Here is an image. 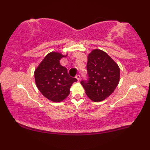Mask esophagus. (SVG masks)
Masks as SVG:
<instances>
[{
	"instance_id": "obj_1",
	"label": "esophagus",
	"mask_w": 150,
	"mask_h": 150,
	"mask_svg": "<svg viewBox=\"0 0 150 150\" xmlns=\"http://www.w3.org/2000/svg\"><path fill=\"white\" fill-rule=\"evenodd\" d=\"M76 79H77V81H80V79H81V77H80V75H77V76H76Z\"/></svg>"
}]
</instances>
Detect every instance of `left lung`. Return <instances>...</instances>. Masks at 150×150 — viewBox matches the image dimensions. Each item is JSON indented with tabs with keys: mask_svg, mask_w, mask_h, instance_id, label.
I'll use <instances>...</instances> for the list:
<instances>
[{
	"mask_svg": "<svg viewBox=\"0 0 150 150\" xmlns=\"http://www.w3.org/2000/svg\"><path fill=\"white\" fill-rule=\"evenodd\" d=\"M89 81H81L88 98L103 101L112 94L120 81V68L104 51L94 49L88 55Z\"/></svg>",
	"mask_w": 150,
	"mask_h": 150,
	"instance_id": "left-lung-1",
	"label": "left lung"
}]
</instances>
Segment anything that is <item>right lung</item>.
Listing matches in <instances>:
<instances>
[{"instance_id":"add662e5","label":"right lung","mask_w":150,"mask_h":150,"mask_svg":"<svg viewBox=\"0 0 150 150\" xmlns=\"http://www.w3.org/2000/svg\"><path fill=\"white\" fill-rule=\"evenodd\" d=\"M67 55L57 52H50L35 69V81L38 90L54 103L64 100L69 94L73 83L77 81L69 77L68 70L60 65V60Z\"/></svg>"}]
</instances>
